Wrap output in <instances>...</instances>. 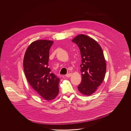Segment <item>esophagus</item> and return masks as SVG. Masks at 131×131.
I'll return each instance as SVG.
<instances>
[{"mask_svg":"<svg viewBox=\"0 0 131 131\" xmlns=\"http://www.w3.org/2000/svg\"><path fill=\"white\" fill-rule=\"evenodd\" d=\"M72 75V74L71 73H69V74H67V75H66V77H68V78H69V77H70Z\"/></svg>","mask_w":131,"mask_h":131,"instance_id":"34e87169","label":"esophagus"}]
</instances>
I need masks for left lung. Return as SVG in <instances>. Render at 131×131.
<instances>
[{"mask_svg":"<svg viewBox=\"0 0 131 131\" xmlns=\"http://www.w3.org/2000/svg\"><path fill=\"white\" fill-rule=\"evenodd\" d=\"M72 42L78 46L82 57V81L78 88L81 93L89 96L96 91L104 79L106 65L103 51L95 40L85 35H78Z\"/></svg>","mask_w":131,"mask_h":131,"instance_id":"1","label":"left lung"}]
</instances>
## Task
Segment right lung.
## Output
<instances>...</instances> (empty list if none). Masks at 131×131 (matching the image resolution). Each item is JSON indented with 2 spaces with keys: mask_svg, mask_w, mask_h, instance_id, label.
<instances>
[{
  "mask_svg": "<svg viewBox=\"0 0 131 131\" xmlns=\"http://www.w3.org/2000/svg\"><path fill=\"white\" fill-rule=\"evenodd\" d=\"M53 42L39 40L28 47L24 58V71L33 89L44 99H54L59 92L60 79L48 68L49 49Z\"/></svg>",
  "mask_w": 131,
  "mask_h": 131,
  "instance_id": "1",
  "label": "right lung"
}]
</instances>
